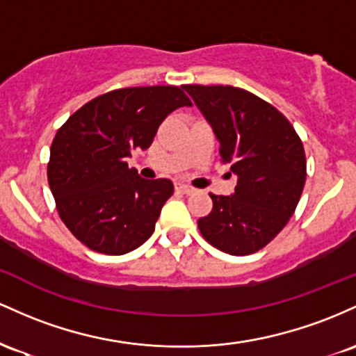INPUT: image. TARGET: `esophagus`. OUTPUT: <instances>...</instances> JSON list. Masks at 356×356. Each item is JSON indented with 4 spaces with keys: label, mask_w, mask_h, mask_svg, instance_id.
I'll return each instance as SVG.
<instances>
[{
    "label": "esophagus",
    "mask_w": 356,
    "mask_h": 356,
    "mask_svg": "<svg viewBox=\"0 0 356 356\" xmlns=\"http://www.w3.org/2000/svg\"><path fill=\"white\" fill-rule=\"evenodd\" d=\"M177 190L181 191L183 195H191V193H195V188H191V186H188V185H183V183H179V185H177Z\"/></svg>",
    "instance_id": "esophagus-1"
}]
</instances>
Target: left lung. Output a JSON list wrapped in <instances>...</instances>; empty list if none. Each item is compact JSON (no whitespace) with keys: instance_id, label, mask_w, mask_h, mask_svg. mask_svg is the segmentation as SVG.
I'll use <instances>...</instances> for the list:
<instances>
[{"instance_id":"8db88e82","label":"left lung","mask_w":356,"mask_h":356,"mask_svg":"<svg viewBox=\"0 0 356 356\" xmlns=\"http://www.w3.org/2000/svg\"><path fill=\"white\" fill-rule=\"evenodd\" d=\"M220 141V161L237 177L232 197L210 193L200 234L230 255L266 247L293 217L306 181V154L293 124L273 104L232 86H183ZM230 177V173H229Z\"/></svg>"}]
</instances>
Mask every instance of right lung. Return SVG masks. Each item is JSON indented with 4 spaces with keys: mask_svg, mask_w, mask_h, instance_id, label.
Here are the masks:
<instances>
[{
    "mask_svg": "<svg viewBox=\"0 0 356 356\" xmlns=\"http://www.w3.org/2000/svg\"><path fill=\"white\" fill-rule=\"evenodd\" d=\"M183 106L191 101L177 86L126 87L83 104L57 131L47 178L62 222L90 250L122 255L151 237L173 183L138 177L127 158Z\"/></svg>",
    "mask_w": 356,
    "mask_h": 356,
    "instance_id": "right-lung-1",
    "label": "right lung"
}]
</instances>
